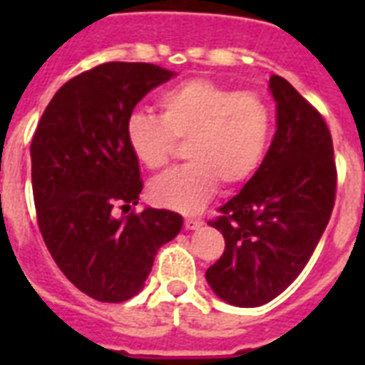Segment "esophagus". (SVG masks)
Here are the masks:
<instances>
[{
	"instance_id": "1",
	"label": "esophagus",
	"mask_w": 365,
	"mask_h": 365,
	"mask_svg": "<svg viewBox=\"0 0 365 365\" xmlns=\"http://www.w3.org/2000/svg\"><path fill=\"white\" fill-rule=\"evenodd\" d=\"M205 225V222L202 220H199V217H187L185 220V229H189V231H195V229H199Z\"/></svg>"
}]
</instances>
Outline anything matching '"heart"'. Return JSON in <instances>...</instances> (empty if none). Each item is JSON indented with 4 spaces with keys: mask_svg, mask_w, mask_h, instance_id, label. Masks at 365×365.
<instances>
[{
    "mask_svg": "<svg viewBox=\"0 0 365 365\" xmlns=\"http://www.w3.org/2000/svg\"><path fill=\"white\" fill-rule=\"evenodd\" d=\"M159 110L132 111L125 125L132 155L149 170L165 168L176 142L187 140L189 165L151 183L155 205L193 214L220 182L237 187L259 170L272 136L271 106L261 94L195 77L160 94Z\"/></svg>",
    "mask_w": 365,
    "mask_h": 365,
    "instance_id": "b5f03b06",
    "label": "heart"
}]
</instances>
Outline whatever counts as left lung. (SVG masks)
Segmentation results:
<instances>
[{
	"label": "left lung",
	"instance_id": "1",
	"mask_svg": "<svg viewBox=\"0 0 365 365\" xmlns=\"http://www.w3.org/2000/svg\"><path fill=\"white\" fill-rule=\"evenodd\" d=\"M277 132L259 170L210 222L225 252L206 282L229 305L280 295L311 259L335 202L334 143L322 115L284 77L271 76Z\"/></svg>",
	"mask_w": 365,
	"mask_h": 365
}]
</instances>
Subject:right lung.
<instances>
[{"instance_id": "1", "label": "right lung", "mask_w": 365, "mask_h": 365, "mask_svg": "<svg viewBox=\"0 0 365 365\" xmlns=\"http://www.w3.org/2000/svg\"><path fill=\"white\" fill-rule=\"evenodd\" d=\"M174 71L145 62H108L73 77L48 102L31 140L37 225L58 269L83 294L121 303L143 288L157 250L183 225L138 205L140 165L125 136L136 104Z\"/></svg>"}]
</instances>
